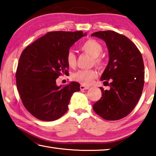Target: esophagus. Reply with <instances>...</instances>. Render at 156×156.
<instances>
[{
    "label": "esophagus",
    "instance_id": "obj_1",
    "mask_svg": "<svg viewBox=\"0 0 156 156\" xmlns=\"http://www.w3.org/2000/svg\"><path fill=\"white\" fill-rule=\"evenodd\" d=\"M80 90H86V89H89V87L88 86H84V85H83V84H82V85L80 86Z\"/></svg>",
    "mask_w": 156,
    "mask_h": 156
}]
</instances>
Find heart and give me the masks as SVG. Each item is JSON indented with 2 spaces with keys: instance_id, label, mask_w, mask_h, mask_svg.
I'll list each match as a JSON object with an SVG mask.
<instances>
[{
  "instance_id": "obj_1",
  "label": "heart",
  "mask_w": 156,
  "mask_h": 156,
  "mask_svg": "<svg viewBox=\"0 0 156 156\" xmlns=\"http://www.w3.org/2000/svg\"><path fill=\"white\" fill-rule=\"evenodd\" d=\"M80 49L83 52L93 57V62L98 67L103 65V58L101 56L102 47L99 42L94 39H88L80 45ZM66 62L69 67H74L76 64V58L72 51H69L66 55ZM98 76L95 69L79 70L72 75V79L82 84H89Z\"/></svg>"
}]
</instances>
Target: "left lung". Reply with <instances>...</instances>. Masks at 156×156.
I'll use <instances>...</instances> for the list:
<instances>
[{
  "instance_id": "1",
  "label": "left lung",
  "mask_w": 156,
  "mask_h": 156,
  "mask_svg": "<svg viewBox=\"0 0 156 156\" xmlns=\"http://www.w3.org/2000/svg\"><path fill=\"white\" fill-rule=\"evenodd\" d=\"M104 40L109 49V60L101 80L110 87L93 105L98 115L107 120L122 119L136 106L144 83V62L138 47L127 37L113 31L93 33Z\"/></svg>"
}]
</instances>
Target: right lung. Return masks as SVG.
Wrapping results in <instances>:
<instances>
[{
  "mask_svg": "<svg viewBox=\"0 0 156 156\" xmlns=\"http://www.w3.org/2000/svg\"><path fill=\"white\" fill-rule=\"evenodd\" d=\"M85 35L81 31H49L23 51L16 72L17 89L25 109L35 118L58 119L68 110L73 93L80 91L78 83L71 82L61 87L56 80L69 73L66 55Z\"/></svg>",
  "mask_w": 156,
  "mask_h": 156,
  "instance_id": "right-lung-1",
  "label": "right lung"
}]
</instances>
